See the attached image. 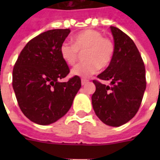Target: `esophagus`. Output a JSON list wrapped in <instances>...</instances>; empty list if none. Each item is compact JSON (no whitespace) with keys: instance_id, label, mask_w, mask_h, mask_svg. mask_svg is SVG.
Here are the masks:
<instances>
[{"instance_id":"34e87169","label":"esophagus","mask_w":160,"mask_h":160,"mask_svg":"<svg viewBox=\"0 0 160 160\" xmlns=\"http://www.w3.org/2000/svg\"><path fill=\"white\" fill-rule=\"evenodd\" d=\"M88 81H89V80H86V79H82V80H81V85H85L86 83H88Z\"/></svg>"}]
</instances>
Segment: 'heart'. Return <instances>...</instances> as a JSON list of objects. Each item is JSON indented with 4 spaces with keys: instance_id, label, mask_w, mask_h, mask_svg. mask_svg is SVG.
<instances>
[{
    "instance_id": "1",
    "label": "heart",
    "mask_w": 160,
    "mask_h": 160,
    "mask_svg": "<svg viewBox=\"0 0 160 160\" xmlns=\"http://www.w3.org/2000/svg\"><path fill=\"white\" fill-rule=\"evenodd\" d=\"M73 44L65 42L60 47V56L67 65H74L84 53L85 61L73 68L71 74L89 77L99 69H105L111 64L115 53V45L111 38L103 36L99 31L86 29L72 37Z\"/></svg>"
}]
</instances>
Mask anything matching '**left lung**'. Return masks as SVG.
Returning a JSON list of instances; mask_svg holds the SVG:
<instances>
[{
    "label": "left lung",
    "mask_w": 160,
    "mask_h": 160,
    "mask_svg": "<svg viewBox=\"0 0 160 160\" xmlns=\"http://www.w3.org/2000/svg\"><path fill=\"white\" fill-rule=\"evenodd\" d=\"M115 45L111 64L98 75L110 80L111 86L97 80L92 105L98 118L107 125L118 127L129 121L141 105L146 88L145 67L132 39L114 26H110Z\"/></svg>",
    "instance_id": "obj_1"
}]
</instances>
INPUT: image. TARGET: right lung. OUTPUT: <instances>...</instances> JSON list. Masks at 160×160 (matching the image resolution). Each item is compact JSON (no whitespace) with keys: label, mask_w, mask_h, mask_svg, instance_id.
<instances>
[{"label":"right lung","mask_w":160,"mask_h":160,"mask_svg":"<svg viewBox=\"0 0 160 160\" xmlns=\"http://www.w3.org/2000/svg\"><path fill=\"white\" fill-rule=\"evenodd\" d=\"M70 29H55L34 37L21 51L12 72V86L19 107L34 123L52 124L64 116L81 87L79 76L67 82L70 68L62 60L60 47Z\"/></svg>","instance_id":"add662e5"}]
</instances>
